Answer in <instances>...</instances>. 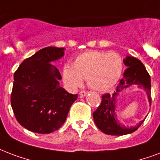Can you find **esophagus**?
I'll list each match as a JSON object with an SVG mask.
<instances>
[{
    "instance_id": "34e87169",
    "label": "esophagus",
    "mask_w": 160,
    "mask_h": 160,
    "mask_svg": "<svg viewBox=\"0 0 160 160\" xmlns=\"http://www.w3.org/2000/svg\"><path fill=\"white\" fill-rule=\"evenodd\" d=\"M87 93H88L87 91H80V96H86V95H87Z\"/></svg>"
}]
</instances>
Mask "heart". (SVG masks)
I'll use <instances>...</instances> for the list:
<instances>
[{
    "instance_id": "obj_1",
    "label": "heart",
    "mask_w": 160,
    "mask_h": 160,
    "mask_svg": "<svg viewBox=\"0 0 160 160\" xmlns=\"http://www.w3.org/2000/svg\"><path fill=\"white\" fill-rule=\"evenodd\" d=\"M123 68L122 58L115 52L86 51L75 58L73 67L64 65L63 77L69 87L75 88L86 80L89 87L97 91H107L118 83Z\"/></svg>"
}]
</instances>
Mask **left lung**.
<instances>
[{"mask_svg": "<svg viewBox=\"0 0 160 160\" xmlns=\"http://www.w3.org/2000/svg\"><path fill=\"white\" fill-rule=\"evenodd\" d=\"M124 64L128 69L124 72L123 78L114 91V93L103 94L102 96V102L97 109L93 112V118L97 128L106 134L122 136L133 132L137 130L145 119L141 121L137 126L128 128L122 126L117 120L116 110V97L123 89L131 85L137 84L139 87H143L148 94L149 104L151 105V83L150 75L145 69L144 65L140 60L134 57L128 56L123 59Z\"/></svg>", "mask_w": 160, "mask_h": 160, "instance_id": "left-lung-1", "label": "left lung"}]
</instances>
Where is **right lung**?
Segmentation results:
<instances>
[{
	"instance_id": "add662e5",
	"label": "right lung",
	"mask_w": 160,
	"mask_h": 160,
	"mask_svg": "<svg viewBox=\"0 0 160 160\" xmlns=\"http://www.w3.org/2000/svg\"><path fill=\"white\" fill-rule=\"evenodd\" d=\"M64 48L47 47L26 58L14 74L11 105L19 123L37 133H50L64 123L78 95L59 86L61 75L50 64Z\"/></svg>"
}]
</instances>
